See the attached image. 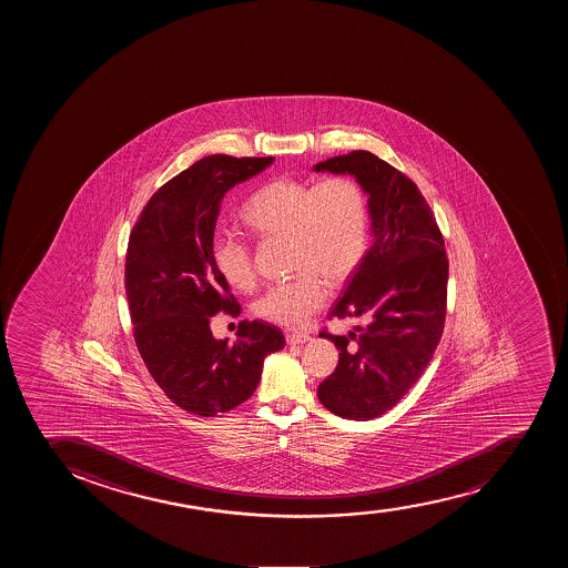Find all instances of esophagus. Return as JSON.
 Segmentation results:
<instances>
[{"instance_id":"1","label":"esophagus","mask_w":568,"mask_h":568,"mask_svg":"<svg viewBox=\"0 0 568 568\" xmlns=\"http://www.w3.org/2000/svg\"><path fill=\"white\" fill-rule=\"evenodd\" d=\"M310 335L307 333H287V343L288 344H305L307 341H310Z\"/></svg>"}]
</instances>
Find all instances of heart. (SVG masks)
Listing matches in <instances>:
<instances>
[{"label": "heart", "instance_id": "b5f03b06", "mask_svg": "<svg viewBox=\"0 0 568 568\" xmlns=\"http://www.w3.org/2000/svg\"><path fill=\"white\" fill-rule=\"evenodd\" d=\"M241 216L257 235L291 239V266L298 274L277 281L255 302V315L280 326H305L326 304L325 280L332 285L348 280L368 246V200L349 178L270 181L244 203ZM211 253L231 287L255 285L252 247L242 236L214 233Z\"/></svg>", "mask_w": 568, "mask_h": 568}]
</instances>
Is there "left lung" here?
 <instances>
[{
  "label": "left lung",
  "instance_id": "1",
  "mask_svg": "<svg viewBox=\"0 0 568 568\" xmlns=\"http://www.w3.org/2000/svg\"><path fill=\"white\" fill-rule=\"evenodd\" d=\"M313 170L354 175L368 196L372 246L329 313L365 326L321 333L337 346L338 365L321 383L318 399L337 416L371 420L409 393L443 337L444 239L415 183L374 153L357 150Z\"/></svg>",
  "mask_w": 568,
  "mask_h": 568
}]
</instances>
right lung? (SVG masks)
Here are the masks:
<instances>
[{"label":"right lung","mask_w":568,"mask_h":568,"mask_svg":"<svg viewBox=\"0 0 568 568\" xmlns=\"http://www.w3.org/2000/svg\"><path fill=\"white\" fill-rule=\"evenodd\" d=\"M272 163L200 159L150 197L131 231L125 294L136 348L163 393L192 415L214 416L246 402L266 355L285 346L283 333L261 321L241 322L235 343L211 332V316L241 311L211 253L220 203Z\"/></svg>","instance_id":"1"}]
</instances>
